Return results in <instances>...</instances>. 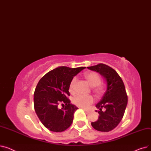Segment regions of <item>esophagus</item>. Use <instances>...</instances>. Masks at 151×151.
I'll return each mask as SVG.
<instances>
[{
	"instance_id": "1",
	"label": "esophagus",
	"mask_w": 151,
	"mask_h": 151,
	"mask_svg": "<svg viewBox=\"0 0 151 151\" xmlns=\"http://www.w3.org/2000/svg\"><path fill=\"white\" fill-rule=\"evenodd\" d=\"M83 110L84 111L85 113H87V114H88V113H89V110H88V109H83Z\"/></svg>"
}]
</instances>
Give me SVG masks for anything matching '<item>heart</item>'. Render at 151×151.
Here are the masks:
<instances>
[{
    "instance_id": "1",
    "label": "heart",
    "mask_w": 151,
    "mask_h": 151,
    "mask_svg": "<svg viewBox=\"0 0 151 151\" xmlns=\"http://www.w3.org/2000/svg\"><path fill=\"white\" fill-rule=\"evenodd\" d=\"M85 78L88 81L91 86L93 87L94 92L97 94H100L103 92V88L101 86V78L96 72H89L84 75ZM76 81V78L74 77L71 80L69 85V91L70 93H73L75 91V84ZM73 104L81 108H87L93 101V98L91 96H84L82 94H78L73 98Z\"/></svg>"
}]
</instances>
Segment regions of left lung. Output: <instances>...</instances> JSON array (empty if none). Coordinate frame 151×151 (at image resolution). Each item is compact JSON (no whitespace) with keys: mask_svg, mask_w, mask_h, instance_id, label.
Here are the masks:
<instances>
[{"mask_svg":"<svg viewBox=\"0 0 151 151\" xmlns=\"http://www.w3.org/2000/svg\"><path fill=\"white\" fill-rule=\"evenodd\" d=\"M88 68L99 73L107 83L105 93L96 106L99 109L98 120L91 122V125L98 131L109 132L120 123L127 105L128 98L124 84L116 71L107 65L99 63ZM103 108L105 111H102Z\"/></svg>","mask_w":151,"mask_h":151,"instance_id":"left-lung-1","label":"left lung"}]
</instances>
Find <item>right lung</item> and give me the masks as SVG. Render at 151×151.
Segmentation results:
<instances>
[{"label": "right lung", "mask_w": 151, "mask_h": 151, "mask_svg": "<svg viewBox=\"0 0 151 151\" xmlns=\"http://www.w3.org/2000/svg\"><path fill=\"white\" fill-rule=\"evenodd\" d=\"M86 67H59L45 75L38 81L34 95V109L46 128L54 132L65 130L72 124L78 109L70 104L69 85L75 76ZM62 103L63 108L58 105Z\"/></svg>", "instance_id": "1"}]
</instances>
